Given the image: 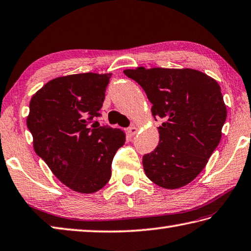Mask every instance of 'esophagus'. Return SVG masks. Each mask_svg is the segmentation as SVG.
<instances>
[{
	"instance_id": "esophagus-1",
	"label": "esophagus",
	"mask_w": 251,
	"mask_h": 251,
	"mask_svg": "<svg viewBox=\"0 0 251 251\" xmlns=\"http://www.w3.org/2000/svg\"><path fill=\"white\" fill-rule=\"evenodd\" d=\"M137 131H138V128L134 125H131L130 127L127 128V133H128L130 136H135L136 134H137Z\"/></svg>"
}]
</instances>
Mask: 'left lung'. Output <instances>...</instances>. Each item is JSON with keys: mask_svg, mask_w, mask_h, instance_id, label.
Instances as JSON below:
<instances>
[{"mask_svg": "<svg viewBox=\"0 0 251 251\" xmlns=\"http://www.w3.org/2000/svg\"><path fill=\"white\" fill-rule=\"evenodd\" d=\"M124 74L145 90L160 117L159 145L143 157L146 176L165 189L189 184L204 169L222 138L227 110L221 86L194 69L137 67Z\"/></svg>", "mask_w": 251, "mask_h": 251, "instance_id": "1", "label": "left lung"}]
</instances>
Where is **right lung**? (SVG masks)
<instances>
[{
	"label": "right lung",
	"instance_id": "right-lung-1",
	"mask_svg": "<svg viewBox=\"0 0 251 251\" xmlns=\"http://www.w3.org/2000/svg\"><path fill=\"white\" fill-rule=\"evenodd\" d=\"M112 74H78L50 80L29 103L26 124L35 152L72 191L90 194L111 179L114 154L125 144L120 128L100 126Z\"/></svg>",
	"mask_w": 251,
	"mask_h": 251
}]
</instances>
